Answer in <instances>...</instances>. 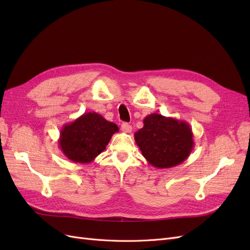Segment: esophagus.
<instances>
[{"label":"esophagus","mask_w":250,"mask_h":250,"mask_svg":"<svg viewBox=\"0 0 250 250\" xmlns=\"http://www.w3.org/2000/svg\"><path fill=\"white\" fill-rule=\"evenodd\" d=\"M121 127H122V130L124 131V132H131L132 131V126L130 125V124H128V123H126V122H124V123H122V125H121Z\"/></svg>","instance_id":"1"}]
</instances>
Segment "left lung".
Listing matches in <instances>:
<instances>
[{
    "label": "left lung",
    "instance_id": "left-lung-1",
    "mask_svg": "<svg viewBox=\"0 0 250 250\" xmlns=\"http://www.w3.org/2000/svg\"><path fill=\"white\" fill-rule=\"evenodd\" d=\"M143 122V128L134 133V140L143 156L153 167H175L191 154L193 132L185 121L151 113Z\"/></svg>",
    "mask_w": 250,
    "mask_h": 250
}]
</instances>
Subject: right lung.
Returning a JSON list of instances; mask_svg holds the SVG:
<instances>
[{"label": "right lung", "instance_id": "right-lung-1", "mask_svg": "<svg viewBox=\"0 0 250 250\" xmlns=\"http://www.w3.org/2000/svg\"><path fill=\"white\" fill-rule=\"evenodd\" d=\"M119 127L97 112H85L60 130L62 152L77 164L92 163L105 150Z\"/></svg>", "mask_w": 250, "mask_h": 250}]
</instances>
